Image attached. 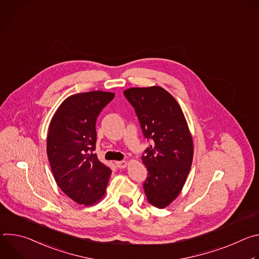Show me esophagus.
<instances>
[{"label": "esophagus", "mask_w": 259, "mask_h": 259, "mask_svg": "<svg viewBox=\"0 0 259 259\" xmlns=\"http://www.w3.org/2000/svg\"><path fill=\"white\" fill-rule=\"evenodd\" d=\"M116 165L119 168H126L128 165V162L127 161H119V162H116Z\"/></svg>", "instance_id": "esophagus-1"}]
</instances>
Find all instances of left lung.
I'll return each instance as SVG.
<instances>
[{
    "label": "left lung",
    "instance_id": "8db88e82",
    "mask_svg": "<svg viewBox=\"0 0 259 259\" xmlns=\"http://www.w3.org/2000/svg\"><path fill=\"white\" fill-rule=\"evenodd\" d=\"M124 95L135 109L144 137L152 140L141 157L149 171L144 193L153 206L163 209L186 183L194 156L192 134L180 105L162 87L129 88Z\"/></svg>",
    "mask_w": 259,
    "mask_h": 259
}]
</instances>
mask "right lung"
Returning <instances> with one entry per match:
<instances>
[{
	"label": "right lung",
	"instance_id": "right-lung-1",
	"mask_svg": "<svg viewBox=\"0 0 259 259\" xmlns=\"http://www.w3.org/2000/svg\"><path fill=\"white\" fill-rule=\"evenodd\" d=\"M115 93L90 91L67 97L48 129L47 155L54 179L72 201L85 206L105 195L112 170L96 154V120Z\"/></svg>",
	"mask_w": 259,
	"mask_h": 259
}]
</instances>
